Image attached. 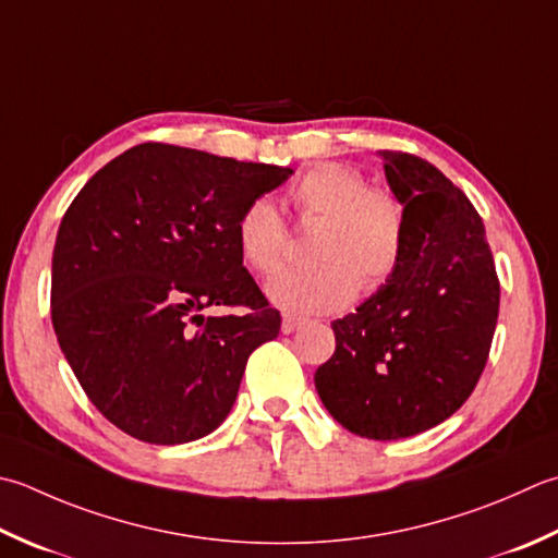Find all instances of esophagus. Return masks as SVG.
<instances>
[{
    "instance_id": "34e87169",
    "label": "esophagus",
    "mask_w": 558,
    "mask_h": 558,
    "mask_svg": "<svg viewBox=\"0 0 558 558\" xmlns=\"http://www.w3.org/2000/svg\"><path fill=\"white\" fill-rule=\"evenodd\" d=\"M304 324H307V319H300V316H286V319H282V333L300 331Z\"/></svg>"
}]
</instances>
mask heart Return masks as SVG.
<instances>
[{"label": "heart", "mask_w": 558, "mask_h": 558, "mask_svg": "<svg viewBox=\"0 0 558 558\" xmlns=\"http://www.w3.org/2000/svg\"><path fill=\"white\" fill-rule=\"evenodd\" d=\"M290 203L302 225L319 222L314 260L268 282V298L294 314L345 307L357 288L377 290L391 278L407 244V205L391 189L367 185L363 171L324 161L292 183ZM236 248L248 268L272 276L286 264L290 232L266 198L251 201L236 217Z\"/></svg>", "instance_id": "obj_1"}]
</instances>
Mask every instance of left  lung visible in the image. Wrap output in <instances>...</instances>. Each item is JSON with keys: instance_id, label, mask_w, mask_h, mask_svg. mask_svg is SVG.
I'll return each instance as SVG.
<instances>
[{"instance_id": "1", "label": "left lung", "mask_w": 558, "mask_h": 558, "mask_svg": "<svg viewBox=\"0 0 558 558\" xmlns=\"http://www.w3.org/2000/svg\"><path fill=\"white\" fill-rule=\"evenodd\" d=\"M407 205V244L387 286L336 319V353L314 385L360 438L401 440L450 418L472 395L494 341L500 282L466 195L409 151L381 149Z\"/></svg>"}]
</instances>
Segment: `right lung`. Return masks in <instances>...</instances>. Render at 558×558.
<instances>
[{
  "label": "right lung",
  "mask_w": 558,
  "mask_h": 558,
  "mask_svg": "<svg viewBox=\"0 0 558 558\" xmlns=\"http://www.w3.org/2000/svg\"><path fill=\"white\" fill-rule=\"evenodd\" d=\"M292 169L145 142L64 213L50 316L94 407L130 438L181 445L232 411L248 355L280 312L244 268L234 225ZM244 308L205 317V308Z\"/></svg>",
  "instance_id": "add662e5"
}]
</instances>
